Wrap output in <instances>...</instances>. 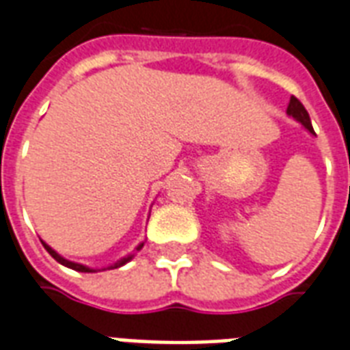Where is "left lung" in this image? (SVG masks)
Wrapping results in <instances>:
<instances>
[{
    "label": "left lung",
    "mask_w": 350,
    "mask_h": 350,
    "mask_svg": "<svg viewBox=\"0 0 350 350\" xmlns=\"http://www.w3.org/2000/svg\"><path fill=\"white\" fill-rule=\"evenodd\" d=\"M286 113H288L290 116H294L298 122H301L304 126H306L307 130L311 131V133H314L313 131V126H311V118H309V113L306 111V107L301 105V101L296 98V96H290V101H288V107H286Z\"/></svg>",
    "instance_id": "8db88e82"
}]
</instances>
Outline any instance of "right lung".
Returning a JSON list of instances; mask_svg holds the SVG:
<instances>
[{"mask_svg": "<svg viewBox=\"0 0 350 350\" xmlns=\"http://www.w3.org/2000/svg\"><path fill=\"white\" fill-rule=\"evenodd\" d=\"M43 243V241H41ZM43 247L46 250H49V254H51L52 258L56 260V262H60L62 266H66V267H71V269H75V271H83V273H92V269L90 267H86V266H83V264H75V262H69V260H66V258H62L60 254H58V252H56V250H52L51 247H49V245H46V243H43ZM143 249V243H141L139 247H137V250H141ZM131 260V256H126V258H122V260H118V262H116L115 266H111V269H115V267H120V266H124V264H126V262H130Z\"/></svg>", "mask_w": 350, "mask_h": 350, "instance_id": "add662e5", "label": "right lung"}]
</instances>
